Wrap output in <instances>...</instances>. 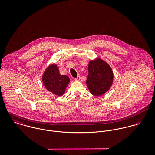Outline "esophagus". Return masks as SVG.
<instances>
[{"instance_id": "34e87169", "label": "esophagus", "mask_w": 155, "mask_h": 155, "mask_svg": "<svg viewBox=\"0 0 155 155\" xmlns=\"http://www.w3.org/2000/svg\"><path fill=\"white\" fill-rule=\"evenodd\" d=\"M80 79H81V77H80V76L79 75L76 78H74V81H79Z\"/></svg>"}]
</instances>
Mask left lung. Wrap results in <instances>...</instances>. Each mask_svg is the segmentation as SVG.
Here are the masks:
<instances>
[{"label":"left lung","instance_id":"left-lung-1","mask_svg":"<svg viewBox=\"0 0 155 155\" xmlns=\"http://www.w3.org/2000/svg\"><path fill=\"white\" fill-rule=\"evenodd\" d=\"M88 76L86 83L89 92L100 96L110 88L113 81V73L110 66L104 60L97 58L89 62Z\"/></svg>","mask_w":155,"mask_h":155}]
</instances>
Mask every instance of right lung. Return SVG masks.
Segmentation results:
<instances>
[{
  "label": "right lung",
  "mask_w": 155,
  "mask_h": 155,
  "mask_svg": "<svg viewBox=\"0 0 155 155\" xmlns=\"http://www.w3.org/2000/svg\"><path fill=\"white\" fill-rule=\"evenodd\" d=\"M42 81L47 90L56 95L61 96L64 94L70 79L66 75L60 74L56 64H51L45 70L42 76Z\"/></svg>",
  "instance_id": "right-lung-1"
}]
</instances>
